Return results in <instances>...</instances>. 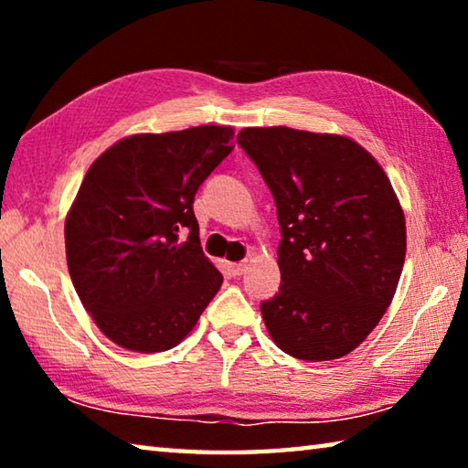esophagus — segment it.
<instances>
[{"instance_id":"obj_1","label":"esophagus","mask_w":468,"mask_h":468,"mask_svg":"<svg viewBox=\"0 0 468 468\" xmlns=\"http://www.w3.org/2000/svg\"><path fill=\"white\" fill-rule=\"evenodd\" d=\"M229 268H231V274L233 276H241L245 271H248V262H235V264H231Z\"/></svg>"}]
</instances>
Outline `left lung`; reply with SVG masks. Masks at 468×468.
I'll list each match as a JSON object with an SVG mask.
<instances>
[{"label":"left lung","instance_id":"1","mask_svg":"<svg viewBox=\"0 0 468 468\" xmlns=\"http://www.w3.org/2000/svg\"><path fill=\"white\" fill-rule=\"evenodd\" d=\"M276 204L281 287L260 310L279 348L303 361L359 346L394 297L405 215L384 169L357 142L291 128L237 136Z\"/></svg>","mask_w":468,"mask_h":468}]
</instances>
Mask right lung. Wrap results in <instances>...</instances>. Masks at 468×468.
Here are the masks:
<instances>
[{"label": "right lung", "mask_w": 468, "mask_h": 468, "mask_svg": "<svg viewBox=\"0 0 468 468\" xmlns=\"http://www.w3.org/2000/svg\"><path fill=\"white\" fill-rule=\"evenodd\" d=\"M233 150V130L138 133L90 165L66 218L78 297L115 345H179L223 284L200 248L194 196Z\"/></svg>", "instance_id": "obj_1"}]
</instances>
